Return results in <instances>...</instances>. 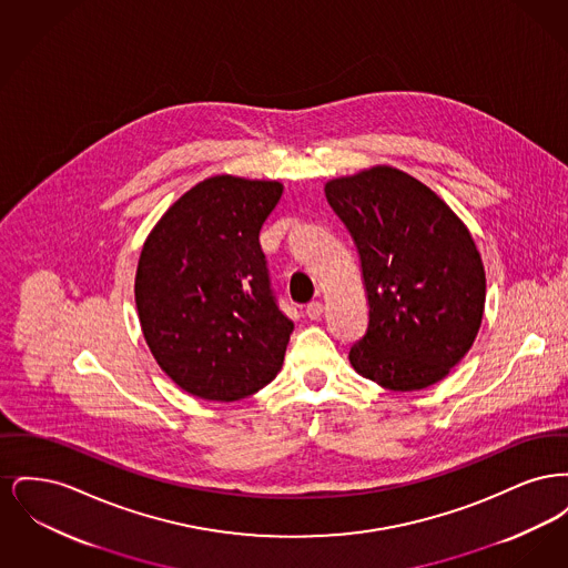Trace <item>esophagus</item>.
<instances>
[{"label": "esophagus", "mask_w": 568, "mask_h": 568, "mask_svg": "<svg viewBox=\"0 0 568 568\" xmlns=\"http://www.w3.org/2000/svg\"><path fill=\"white\" fill-rule=\"evenodd\" d=\"M322 315H324V304H322V302H311V304L306 306V317H308V320L315 322V320H320Z\"/></svg>", "instance_id": "1"}]
</instances>
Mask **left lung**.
Listing matches in <instances>:
<instances>
[{"label": "left lung", "instance_id": "obj_1", "mask_svg": "<svg viewBox=\"0 0 568 568\" xmlns=\"http://www.w3.org/2000/svg\"><path fill=\"white\" fill-rule=\"evenodd\" d=\"M324 190L357 246L368 302L353 371L389 392L443 381L473 347L486 311V268L466 223L387 163L329 179Z\"/></svg>", "mask_w": 568, "mask_h": 568}]
</instances>
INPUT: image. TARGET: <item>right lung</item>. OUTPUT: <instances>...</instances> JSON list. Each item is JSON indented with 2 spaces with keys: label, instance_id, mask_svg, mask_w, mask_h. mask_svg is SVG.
<instances>
[{
  "label": "right lung",
  "instance_id": "1",
  "mask_svg": "<svg viewBox=\"0 0 568 568\" xmlns=\"http://www.w3.org/2000/svg\"><path fill=\"white\" fill-rule=\"evenodd\" d=\"M283 183L215 174L153 225L135 268L142 336L163 373L202 400L234 403L283 366L294 324L271 292L260 230Z\"/></svg>",
  "mask_w": 568,
  "mask_h": 568
}]
</instances>
